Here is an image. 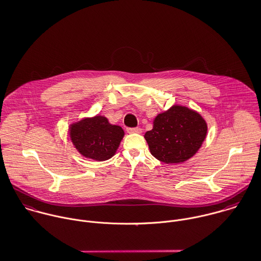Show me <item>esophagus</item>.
Wrapping results in <instances>:
<instances>
[{"mask_svg":"<svg viewBox=\"0 0 261 261\" xmlns=\"http://www.w3.org/2000/svg\"><path fill=\"white\" fill-rule=\"evenodd\" d=\"M128 133H141L142 130L140 128H127Z\"/></svg>","mask_w":261,"mask_h":261,"instance_id":"1","label":"esophagus"}]
</instances>
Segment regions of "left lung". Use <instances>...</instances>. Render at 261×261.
<instances>
[{
  "instance_id": "8db88e82",
  "label": "left lung",
  "mask_w": 261,
  "mask_h": 261,
  "mask_svg": "<svg viewBox=\"0 0 261 261\" xmlns=\"http://www.w3.org/2000/svg\"><path fill=\"white\" fill-rule=\"evenodd\" d=\"M206 133L207 124L199 113L174 105L155 117L153 128L144 138L155 159L166 164H180L198 151Z\"/></svg>"
}]
</instances>
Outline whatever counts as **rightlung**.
<instances>
[{
	"mask_svg": "<svg viewBox=\"0 0 261 261\" xmlns=\"http://www.w3.org/2000/svg\"><path fill=\"white\" fill-rule=\"evenodd\" d=\"M124 130L112 125L103 116L84 118L69 127V136L78 152L88 159L103 162L117 151Z\"/></svg>",
	"mask_w": 261,
	"mask_h": 261,
	"instance_id": "add662e5",
	"label": "right lung"
}]
</instances>
